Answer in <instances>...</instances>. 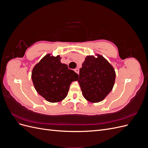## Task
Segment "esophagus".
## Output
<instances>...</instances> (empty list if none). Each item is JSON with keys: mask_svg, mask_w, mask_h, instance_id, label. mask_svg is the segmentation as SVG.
<instances>
[{"mask_svg": "<svg viewBox=\"0 0 148 148\" xmlns=\"http://www.w3.org/2000/svg\"><path fill=\"white\" fill-rule=\"evenodd\" d=\"M75 71L76 73H77V74H79V69H75Z\"/></svg>", "mask_w": 148, "mask_h": 148, "instance_id": "34e87169", "label": "esophagus"}]
</instances>
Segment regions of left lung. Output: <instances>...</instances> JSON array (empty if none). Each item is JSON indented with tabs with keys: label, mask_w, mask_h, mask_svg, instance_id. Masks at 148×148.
Here are the masks:
<instances>
[{
	"label": "left lung",
	"mask_w": 148,
	"mask_h": 148,
	"mask_svg": "<svg viewBox=\"0 0 148 148\" xmlns=\"http://www.w3.org/2000/svg\"><path fill=\"white\" fill-rule=\"evenodd\" d=\"M115 77L113 66L102 56H87L79 69L78 79L83 97L92 103L103 101L112 90Z\"/></svg>",
	"instance_id": "left-lung-1"
}]
</instances>
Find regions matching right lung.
<instances>
[{
    "mask_svg": "<svg viewBox=\"0 0 148 148\" xmlns=\"http://www.w3.org/2000/svg\"><path fill=\"white\" fill-rule=\"evenodd\" d=\"M60 56L48 53L36 64L31 72V79L36 91L47 101L58 102L64 99L70 85L77 81L79 75L62 64Z\"/></svg>",
    "mask_w": 148,
    "mask_h": 148,
    "instance_id": "obj_1",
    "label": "right lung"
}]
</instances>
